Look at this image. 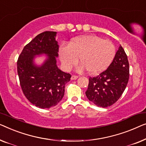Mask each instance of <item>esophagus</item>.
Returning a JSON list of instances; mask_svg holds the SVG:
<instances>
[{
    "mask_svg": "<svg viewBox=\"0 0 146 146\" xmlns=\"http://www.w3.org/2000/svg\"><path fill=\"white\" fill-rule=\"evenodd\" d=\"M78 78V76L77 75H72L71 76V80H76Z\"/></svg>",
    "mask_w": 146,
    "mask_h": 146,
    "instance_id": "1",
    "label": "esophagus"
}]
</instances>
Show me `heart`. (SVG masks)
Segmentation results:
<instances>
[{"label": "heart", "mask_w": 146, "mask_h": 146, "mask_svg": "<svg viewBox=\"0 0 146 146\" xmlns=\"http://www.w3.org/2000/svg\"><path fill=\"white\" fill-rule=\"evenodd\" d=\"M59 57L66 70L81 63L79 71L87 69L90 74L102 72L109 66L116 54L114 45L110 40L95 35H86L73 38L68 46L59 48Z\"/></svg>", "instance_id": "heart-1"}]
</instances>
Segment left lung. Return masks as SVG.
I'll return each instance as SVG.
<instances>
[{
	"label": "left lung",
	"mask_w": 146,
	"mask_h": 146,
	"mask_svg": "<svg viewBox=\"0 0 146 146\" xmlns=\"http://www.w3.org/2000/svg\"><path fill=\"white\" fill-rule=\"evenodd\" d=\"M129 79V63L124 49L120 46L108 69L94 77H89L86 96L100 107L112 105L126 89Z\"/></svg>",
	"instance_id": "left-lung-1"
}]
</instances>
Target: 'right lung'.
I'll return each mask as SVG.
<instances>
[{
    "label": "right lung",
    "instance_id": "right-lung-1",
    "mask_svg": "<svg viewBox=\"0 0 146 146\" xmlns=\"http://www.w3.org/2000/svg\"><path fill=\"white\" fill-rule=\"evenodd\" d=\"M56 32L46 31L35 37L24 47L17 61L20 86L27 99L37 107L50 108L62 99L65 86L71 75L57 65L59 45ZM47 55L41 66L34 62L36 56Z\"/></svg>",
    "mask_w": 146,
    "mask_h": 146
}]
</instances>
